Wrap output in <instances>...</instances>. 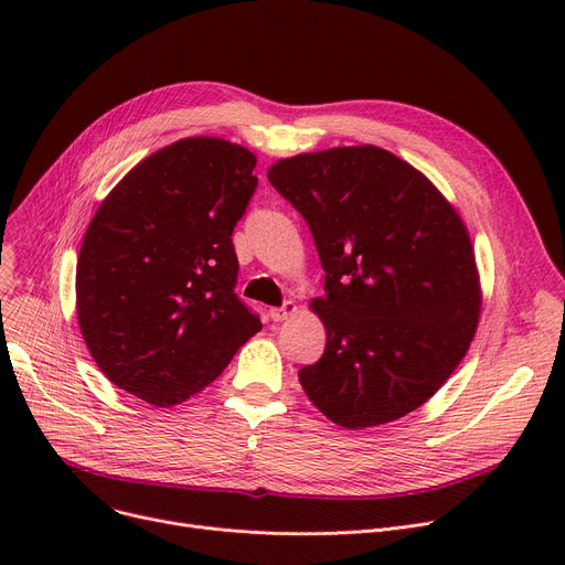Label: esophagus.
Masks as SVG:
<instances>
[{"label":"esophagus","instance_id":"obj_1","mask_svg":"<svg viewBox=\"0 0 565 565\" xmlns=\"http://www.w3.org/2000/svg\"><path fill=\"white\" fill-rule=\"evenodd\" d=\"M295 313H298V305L295 302H284L281 307H275V309H270V318L275 320V322H281V320H288V318H292Z\"/></svg>","mask_w":565,"mask_h":565}]
</instances>
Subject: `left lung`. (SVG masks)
<instances>
[{
	"mask_svg": "<svg viewBox=\"0 0 565 565\" xmlns=\"http://www.w3.org/2000/svg\"><path fill=\"white\" fill-rule=\"evenodd\" d=\"M313 235L328 343L300 369L309 401L364 430L422 407L451 377L481 318L465 222L428 178L380 146H337L267 169Z\"/></svg>",
	"mask_w": 565,
	"mask_h": 565,
	"instance_id": "left-lung-1",
	"label": "left lung"
}]
</instances>
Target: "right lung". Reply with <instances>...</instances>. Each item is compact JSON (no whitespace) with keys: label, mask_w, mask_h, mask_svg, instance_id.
I'll return each mask as SVG.
<instances>
[{"label":"right lung","mask_w":565,"mask_h":565,"mask_svg":"<svg viewBox=\"0 0 565 565\" xmlns=\"http://www.w3.org/2000/svg\"><path fill=\"white\" fill-rule=\"evenodd\" d=\"M249 148L185 137L103 199L77 256L82 339L111 384L171 407L205 390L260 320L233 292V226L258 178Z\"/></svg>","instance_id":"1"}]
</instances>
